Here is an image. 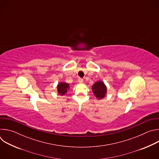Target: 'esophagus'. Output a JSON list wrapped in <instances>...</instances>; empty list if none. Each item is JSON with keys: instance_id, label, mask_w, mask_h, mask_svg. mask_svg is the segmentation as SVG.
Here are the masks:
<instances>
[{"instance_id": "obj_1", "label": "esophagus", "mask_w": 159, "mask_h": 159, "mask_svg": "<svg viewBox=\"0 0 159 159\" xmlns=\"http://www.w3.org/2000/svg\"><path fill=\"white\" fill-rule=\"evenodd\" d=\"M78 81H79V82H80V83H82V82H83L84 80H83V79H82V78H79V79H78Z\"/></svg>"}]
</instances>
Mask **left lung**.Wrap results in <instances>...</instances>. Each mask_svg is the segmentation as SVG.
Instances as JSON below:
<instances>
[{"label":"left lung","instance_id":"8db88e82","mask_svg":"<svg viewBox=\"0 0 159 159\" xmlns=\"http://www.w3.org/2000/svg\"><path fill=\"white\" fill-rule=\"evenodd\" d=\"M92 89L96 97L99 99H102L106 94V87L101 81H98L95 83L93 85Z\"/></svg>","mask_w":159,"mask_h":159}]
</instances>
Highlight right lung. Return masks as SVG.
<instances>
[{"label": "right lung", "mask_w": 159, "mask_h": 159, "mask_svg": "<svg viewBox=\"0 0 159 159\" xmlns=\"http://www.w3.org/2000/svg\"><path fill=\"white\" fill-rule=\"evenodd\" d=\"M57 88L58 94L63 96L67 92V90L69 89V85L65 82H61L58 85Z\"/></svg>", "instance_id": "1"}]
</instances>
